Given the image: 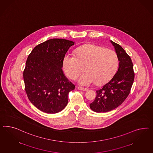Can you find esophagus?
<instances>
[{
  "label": "esophagus",
  "instance_id": "obj_1",
  "mask_svg": "<svg viewBox=\"0 0 153 153\" xmlns=\"http://www.w3.org/2000/svg\"><path fill=\"white\" fill-rule=\"evenodd\" d=\"M77 89L79 90H81V91H87V88H82V87H77Z\"/></svg>",
  "mask_w": 153,
  "mask_h": 153
}]
</instances>
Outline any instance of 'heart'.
Masks as SVG:
<instances>
[{
	"mask_svg": "<svg viewBox=\"0 0 153 153\" xmlns=\"http://www.w3.org/2000/svg\"><path fill=\"white\" fill-rule=\"evenodd\" d=\"M119 60L114 51L100 45L88 44L76 50L75 55L66 53L63 58V68L67 76L74 79L83 70L77 82L83 86L92 83L101 85L107 82L115 74Z\"/></svg>",
	"mask_w": 153,
	"mask_h": 153,
	"instance_id": "b5f03b06",
	"label": "heart"
}]
</instances>
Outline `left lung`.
Masks as SVG:
<instances>
[{
  "mask_svg": "<svg viewBox=\"0 0 153 153\" xmlns=\"http://www.w3.org/2000/svg\"><path fill=\"white\" fill-rule=\"evenodd\" d=\"M119 61L118 70L112 79L101 89L96 91L95 100L90 103L91 110L106 112L117 108L129 95L135 74L131 59L117 43L111 41Z\"/></svg>",
  "mask_w": 153,
  "mask_h": 153,
  "instance_id": "obj_1",
  "label": "left lung"
}]
</instances>
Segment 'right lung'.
<instances>
[{
  "instance_id": "obj_1",
  "label": "right lung",
  "mask_w": 153,
  "mask_h": 153,
  "mask_svg": "<svg viewBox=\"0 0 153 153\" xmlns=\"http://www.w3.org/2000/svg\"><path fill=\"white\" fill-rule=\"evenodd\" d=\"M74 42L53 38L36 46L29 54L23 71L25 90L29 101L48 114L62 111L75 86L62 71L63 58Z\"/></svg>"
}]
</instances>
